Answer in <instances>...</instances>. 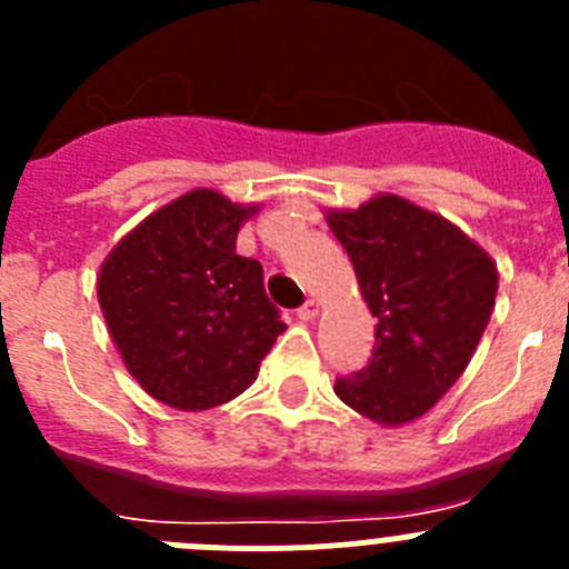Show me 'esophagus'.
<instances>
[{"label":"esophagus","instance_id":"obj_1","mask_svg":"<svg viewBox=\"0 0 569 569\" xmlns=\"http://www.w3.org/2000/svg\"><path fill=\"white\" fill-rule=\"evenodd\" d=\"M319 310H321L319 301L310 299V301H305L299 310H296V316H299L301 321H316V319H319Z\"/></svg>","mask_w":569,"mask_h":569}]
</instances>
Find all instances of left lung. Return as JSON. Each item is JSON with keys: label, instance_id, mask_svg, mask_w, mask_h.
Wrapping results in <instances>:
<instances>
[{"label": "left lung", "instance_id": "obj_1", "mask_svg": "<svg viewBox=\"0 0 569 569\" xmlns=\"http://www.w3.org/2000/svg\"><path fill=\"white\" fill-rule=\"evenodd\" d=\"M376 316L365 370L336 379V396L381 427L421 419L459 381L490 321L499 268L479 241L405 196L325 210Z\"/></svg>", "mask_w": 569, "mask_h": 569}]
</instances>
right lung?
Masks as SVG:
<instances>
[{
    "instance_id": "add662e5",
    "label": "right lung",
    "mask_w": 569,
    "mask_h": 569,
    "mask_svg": "<svg viewBox=\"0 0 569 569\" xmlns=\"http://www.w3.org/2000/svg\"><path fill=\"white\" fill-rule=\"evenodd\" d=\"M261 204L193 188L116 241L97 276L108 333L128 373L162 405L199 413L244 393L288 325L261 264L236 253Z\"/></svg>"
}]
</instances>
